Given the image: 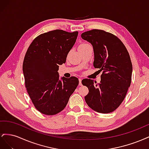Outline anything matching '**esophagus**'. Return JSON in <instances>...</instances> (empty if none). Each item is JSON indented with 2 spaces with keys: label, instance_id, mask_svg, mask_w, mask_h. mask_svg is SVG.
Wrapping results in <instances>:
<instances>
[{
  "label": "esophagus",
  "instance_id": "34e87169",
  "mask_svg": "<svg viewBox=\"0 0 149 149\" xmlns=\"http://www.w3.org/2000/svg\"><path fill=\"white\" fill-rule=\"evenodd\" d=\"M81 78H79V84L80 85V86H81L82 85V83H81Z\"/></svg>",
  "mask_w": 149,
  "mask_h": 149
}]
</instances>
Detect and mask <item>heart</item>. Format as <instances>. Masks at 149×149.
Here are the masks:
<instances>
[{"label": "heart", "instance_id": "heart-1", "mask_svg": "<svg viewBox=\"0 0 149 149\" xmlns=\"http://www.w3.org/2000/svg\"><path fill=\"white\" fill-rule=\"evenodd\" d=\"M87 43H83V44H81V45H86Z\"/></svg>", "mask_w": 149, "mask_h": 149}]
</instances>
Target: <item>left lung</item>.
Listing matches in <instances>:
<instances>
[{"label":"left lung","mask_w":149,"mask_h":149,"mask_svg":"<svg viewBox=\"0 0 149 149\" xmlns=\"http://www.w3.org/2000/svg\"><path fill=\"white\" fill-rule=\"evenodd\" d=\"M93 47V66L102 71L100 83L82 81L89 93L84 97L88 106L100 113L113 112L124 100L131 83L132 65L127 49L121 40L106 31L93 29L81 34Z\"/></svg>","instance_id":"left-lung-1"}]
</instances>
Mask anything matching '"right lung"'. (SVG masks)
Masks as SVG:
<instances>
[{
  "instance_id": "obj_1",
  "label": "right lung",
  "mask_w": 149,
  "mask_h": 149,
  "mask_svg": "<svg viewBox=\"0 0 149 149\" xmlns=\"http://www.w3.org/2000/svg\"><path fill=\"white\" fill-rule=\"evenodd\" d=\"M78 31H48L36 37L23 63L25 84L34 106L41 113L52 116L63 110L79 84L78 79L59 78V65L65 63Z\"/></svg>"
}]
</instances>
